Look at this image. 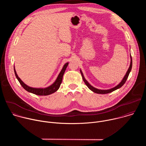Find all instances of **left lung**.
<instances>
[{"mask_svg": "<svg viewBox=\"0 0 146 146\" xmlns=\"http://www.w3.org/2000/svg\"><path fill=\"white\" fill-rule=\"evenodd\" d=\"M130 57H131V64H130L129 67V68H128V70L126 74L125 75V76L123 77V79H122V81L119 83V84H118L117 86L114 87V88H111V89H109V90H99V89H97V88H96L92 87V86L90 84V83L86 80V78H85L84 77V75H83V73H82L81 70L80 69V73H81V76H82L83 81H84L85 84H86V86L88 87V88H89L90 90H91L92 91H93V92H95V93L99 94H109V93H110V92H113V91H115V90H117V89L121 88V87L125 84V82H126V81H127V78H128V76H129V73L131 72V69H132V59L131 55H130Z\"/></svg>", "mask_w": 146, "mask_h": 146, "instance_id": "1", "label": "left lung"}]
</instances>
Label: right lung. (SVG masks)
I'll list each match as a JSON object with an SVG mask.
<instances>
[{
  "instance_id": "add662e5",
  "label": "right lung",
  "mask_w": 146,
  "mask_h": 146,
  "mask_svg": "<svg viewBox=\"0 0 146 146\" xmlns=\"http://www.w3.org/2000/svg\"><path fill=\"white\" fill-rule=\"evenodd\" d=\"M68 64H69V62H67V63H66L64 65L63 68L62 69L60 72L58 74L56 80L55 81V82L53 83V84H51V86H50L49 87L44 88H33V87H31L27 86L18 76L17 72L15 71L14 66V73H15V75L16 76V78L19 82L20 84L22 86V87L26 91H27L29 92L32 93L33 94L37 95L45 96V95H48L51 94H53L59 89V88L60 87L61 82H62V78H63L64 74L66 70L67 66H68Z\"/></svg>"
}]
</instances>
